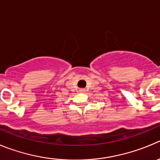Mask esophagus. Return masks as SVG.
Listing matches in <instances>:
<instances>
[{
  "mask_svg": "<svg viewBox=\"0 0 160 160\" xmlns=\"http://www.w3.org/2000/svg\"><path fill=\"white\" fill-rule=\"evenodd\" d=\"M79 91H80L81 92H85V89H79Z\"/></svg>",
  "mask_w": 160,
  "mask_h": 160,
  "instance_id": "esophagus-1",
  "label": "esophagus"
}]
</instances>
